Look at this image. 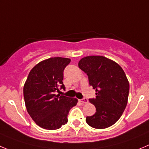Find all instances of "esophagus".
I'll use <instances>...</instances> for the list:
<instances>
[{"label":"esophagus","instance_id":"34e87169","mask_svg":"<svg viewBox=\"0 0 149 149\" xmlns=\"http://www.w3.org/2000/svg\"><path fill=\"white\" fill-rule=\"evenodd\" d=\"M80 102H81L82 104H87L88 102V99L86 98H83L82 99H80Z\"/></svg>","mask_w":149,"mask_h":149}]
</instances>
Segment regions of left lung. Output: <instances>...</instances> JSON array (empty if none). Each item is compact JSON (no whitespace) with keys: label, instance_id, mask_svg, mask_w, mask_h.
I'll return each mask as SVG.
<instances>
[{"label":"left lung","instance_id":"obj_1","mask_svg":"<svg viewBox=\"0 0 149 149\" xmlns=\"http://www.w3.org/2000/svg\"><path fill=\"white\" fill-rule=\"evenodd\" d=\"M79 67L96 91L95 98L89 99L96 112L87 116L86 122L95 129L109 127L118 120L127 104L129 84L124 71L118 64L101 56L82 58Z\"/></svg>","mask_w":149,"mask_h":149}]
</instances>
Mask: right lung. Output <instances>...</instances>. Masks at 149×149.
I'll return each instance as SVG.
<instances>
[{"label": "right lung", "mask_w": 149, "mask_h": 149, "mask_svg": "<svg viewBox=\"0 0 149 149\" xmlns=\"http://www.w3.org/2000/svg\"><path fill=\"white\" fill-rule=\"evenodd\" d=\"M70 62L68 58L53 57L42 61L29 73L23 87L28 112L40 127L48 130L61 128L68 122L69 111L77 99L56 95L65 90L64 70Z\"/></svg>", "instance_id": "right-lung-1"}]
</instances>
